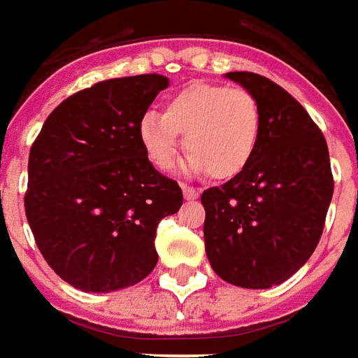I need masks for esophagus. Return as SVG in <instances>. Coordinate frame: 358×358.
<instances>
[{
	"label": "esophagus",
	"instance_id": "34e87169",
	"mask_svg": "<svg viewBox=\"0 0 358 358\" xmlns=\"http://www.w3.org/2000/svg\"><path fill=\"white\" fill-rule=\"evenodd\" d=\"M181 189H182V196L187 198V200H196V198H200V190L194 189V187L181 185Z\"/></svg>",
	"mask_w": 358,
	"mask_h": 358
}]
</instances>
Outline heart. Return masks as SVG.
Masks as SVG:
<instances>
[{
  "label": "heart",
  "mask_w": 358,
  "mask_h": 358,
  "mask_svg": "<svg viewBox=\"0 0 358 358\" xmlns=\"http://www.w3.org/2000/svg\"><path fill=\"white\" fill-rule=\"evenodd\" d=\"M141 147L162 171L173 168L185 135L182 171L233 179L252 164L262 137V108L244 87L192 83L169 96L164 116L147 112L139 122Z\"/></svg>",
  "instance_id": "obj_1"
}]
</instances>
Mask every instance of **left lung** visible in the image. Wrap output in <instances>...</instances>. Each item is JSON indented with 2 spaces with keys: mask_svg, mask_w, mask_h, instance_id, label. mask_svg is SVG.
<instances>
[{
  "mask_svg": "<svg viewBox=\"0 0 358 358\" xmlns=\"http://www.w3.org/2000/svg\"><path fill=\"white\" fill-rule=\"evenodd\" d=\"M262 108V137L240 176L202 194L211 268L240 288L267 289L317 248L334 179L324 135L288 91L254 72H229Z\"/></svg>",
  "mask_w": 358,
  "mask_h": 358,
  "instance_id": "obj_1",
  "label": "left lung"
}]
</instances>
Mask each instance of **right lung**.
<instances>
[{
	"instance_id": "1",
	"label": "right lung",
	"mask_w": 358,
	"mask_h": 358,
	"mask_svg": "<svg viewBox=\"0 0 358 358\" xmlns=\"http://www.w3.org/2000/svg\"><path fill=\"white\" fill-rule=\"evenodd\" d=\"M169 85L143 74L91 85L45 120L28 158L24 208L49 267L82 292L141 282L158 263L162 219L182 204L141 147V118Z\"/></svg>"
}]
</instances>
